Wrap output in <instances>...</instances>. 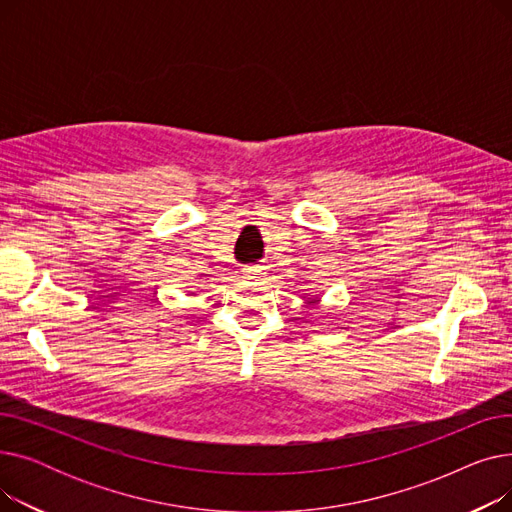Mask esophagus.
<instances>
[{
    "label": "esophagus",
    "mask_w": 512,
    "mask_h": 512,
    "mask_svg": "<svg viewBox=\"0 0 512 512\" xmlns=\"http://www.w3.org/2000/svg\"><path fill=\"white\" fill-rule=\"evenodd\" d=\"M247 278H261L265 276V265H247L245 270H242Z\"/></svg>",
    "instance_id": "esophagus-1"
}]
</instances>
